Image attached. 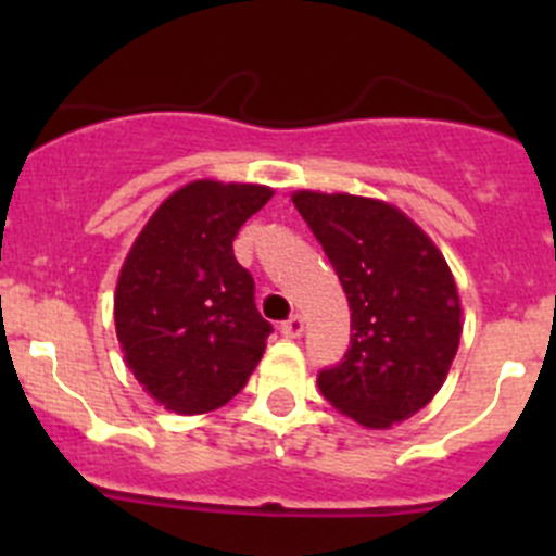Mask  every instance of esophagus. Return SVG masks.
<instances>
[{
    "label": "esophagus",
    "mask_w": 556,
    "mask_h": 556,
    "mask_svg": "<svg viewBox=\"0 0 556 556\" xmlns=\"http://www.w3.org/2000/svg\"><path fill=\"white\" fill-rule=\"evenodd\" d=\"M304 328H306V319L301 317V314H293V317L282 323V336L285 339H301V336H304Z\"/></svg>",
    "instance_id": "1"
}]
</instances>
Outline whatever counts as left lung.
I'll return each instance as SVG.
<instances>
[{
	"mask_svg": "<svg viewBox=\"0 0 556 556\" xmlns=\"http://www.w3.org/2000/svg\"><path fill=\"white\" fill-rule=\"evenodd\" d=\"M293 204L333 263L352 312L344 361L317 379L325 401L368 430L414 417L446 382L463 333L444 252L382 199L295 190Z\"/></svg>",
	"mask_w": 556,
	"mask_h": 556,
	"instance_id": "left-lung-1",
	"label": "left lung"
}]
</instances>
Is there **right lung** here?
I'll return each mask as SVG.
<instances>
[{
    "instance_id": "1",
    "label": "right lung",
    "mask_w": 556,
    "mask_h": 556,
    "mask_svg": "<svg viewBox=\"0 0 556 556\" xmlns=\"http://www.w3.org/2000/svg\"><path fill=\"white\" fill-rule=\"evenodd\" d=\"M268 185L193 179L150 215L115 285V333L142 390L174 414L226 406L261 363L271 325L233 257Z\"/></svg>"
}]
</instances>
